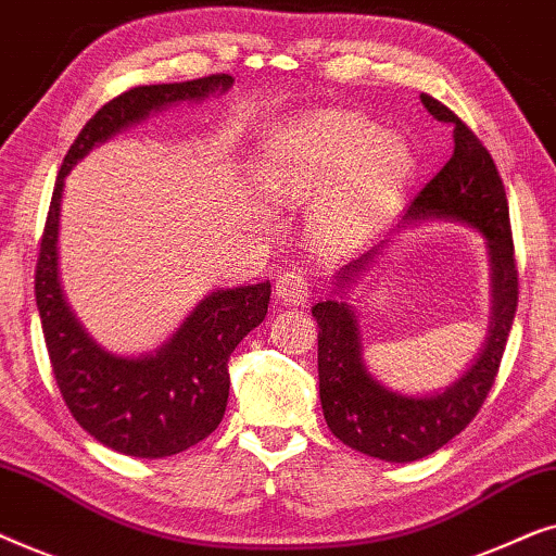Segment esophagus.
Listing matches in <instances>:
<instances>
[{
    "instance_id": "esophagus-1",
    "label": "esophagus",
    "mask_w": 556,
    "mask_h": 556,
    "mask_svg": "<svg viewBox=\"0 0 556 556\" xmlns=\"http://www.w3.org/2000/svg\"><path fill=\"white\" fill-rule=\"evenodd\" d=\"M276 295L278 301H283L286 306H303L311 295L308 278L303 270H283L276 280Z\"/></svg>"
}]
</instances>
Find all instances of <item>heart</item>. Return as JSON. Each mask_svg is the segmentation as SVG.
Instances as JSON below:
<instances>
[{"label":"heart","instance_id":"obj_1","mask_svg":"<svg viewBox=\"0 0 556 556\" xmlns=\"http://www.w3.org/2000/svg\"><path fill=\"white\" fill-rule=\"evenodd\" d=\"M413 151L375 121L344 111L308 113L286 124L263 147L257 179L278 200L318 202L316 227L344 240L377 223L407 187Z\"/></svg>","mask_w":556,"mask_h":556}]
</instances>
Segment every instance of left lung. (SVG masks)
<instances>
[{"instance_id":"obj_1","label":"left lung","mask_w":556,"mask_h":556,"mask_svg":"<svg viewBox=\"0 0 556 556\" xmlns=\"http://www.w3.org/2000/svg\"><path fill=\"white\" fill-rule=\"evenodd\" d=\"M432 118L453 124L455 149L443 169L409 204L405 219L447 217L476 227L489 242L493 270L491 333L473 367L445 392L405 397L369 377L362 362L359 329L346 301H318L311 314L318 324V394L329 430L341 443L390 463L420 460L453 440L478 415L496 382L501 356L519 303L511 219L504 181L481 139L455 113L422 93ZM384 242L339 270V288L375 263Z\"/></svg>"}]
</instances>
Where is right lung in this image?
<instances>
[{
    "mask_svg": "<svg viewBox=\"0 0 556 556\" xmlns=\"http://www.w3.org/2000/svg\"><path fill=\"white\" fill-rule=\"evenodd\" d=\"M230 86L232 75L215 73L187 83L139 86L116 96L83 126L52 189L35 268V299L52 375L80 428L111 451L134 458L181 453L217 428L230 394L227 362L242 337L268 314L270 283L263 280L207 295L156 354L139 359L109 354L75 321L58 280L63 179L96 143L147 118L149 111L177 101H200Z\"/></svg>",
    "mask_w": 556,
    "mask_h": 556,
    "instance_id": "right-lung-1",
    "label": "right lung"
}]
</instances>
